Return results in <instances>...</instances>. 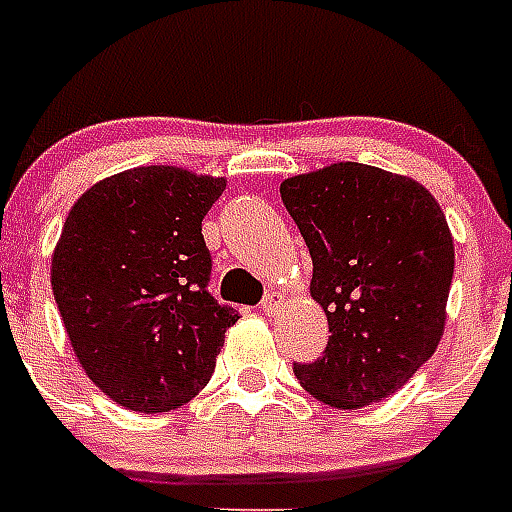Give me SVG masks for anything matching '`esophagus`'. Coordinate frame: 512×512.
<instances>
[{
  "label": "esophagus",
  "mask_w": 512,
  "mask_h": 512,
  "mask_svg": "<svg viewBox=\"0 0 512 512\" xmlns=\"http://www.w3.org/2000/svg\"><path fill=\"white\" fill-rule=\"evenodd\" d=\"M282 303H284L282 292H268V295L263 298V303H260V311L271 317V314H276V311L282 308Z\"/></svg>",
  "instance_id": "34e87169"
}]
</instances>
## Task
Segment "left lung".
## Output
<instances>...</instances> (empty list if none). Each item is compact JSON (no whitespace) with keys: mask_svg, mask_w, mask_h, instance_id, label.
Segmentation results:
<instances>
[{"mask_svg":"<svg viewBox=\"0 0 512 512\" xmlns=\"http://www.w3.org/2000/svg\"><path fill=\"white\" fill-rule=\"evenodd\" d=\"M279 190L330 325L325 354L295 365L300 386L333 408L386 400L446 330L454 239L438 198L416 179L351 161L287 177Z\"/></svg>","mask_w":512,"mask_h":512,"instance_id":"left-lung-1","label":"left lung"}]
</instances>
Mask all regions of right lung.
Masks as SVG:
<instances>
[{"mask_svg": "<svg viewBox=\"0 0 512 512\" xmlns=\"http://www.w3.org/2000/svg\"><path fill=\"white\" fill-rule=\"evenodd\" d=\"M225 179L139 166L88 187L53 249L50 284L74 357L128 411L166 413L212 378L239 314L209 295L201 222Z\"/></svg>", "mask_w": 512, "mask_h": 512, "instance_id": "add662e5", "label": "right lung"}]
</instances>
